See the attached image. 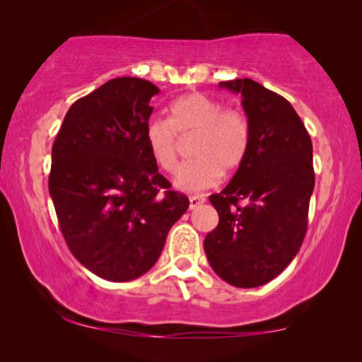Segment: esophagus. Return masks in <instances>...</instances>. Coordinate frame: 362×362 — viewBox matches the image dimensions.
Segmentation results:
<instances>
[{"instance_id":"34e87169","label":"esophagus","mask_w":362,"mask_h":362,"mask_svg":"<svg viewBox=\"0 0 362 362\" xmlns=\"http://www.w3.org/2000/svg\"><path fill=\"white\" fill-rule=\"evenodd\" d=\"M204 201H206L204 196H199V194L189 196V209H196V207H199Z\"/></svg>"}]
</instances>
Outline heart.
<instances>
[{
    "label": "heart",
    "instance_id": "1",
    "mask_svg": "<svg viewBox=\"0 0 362 362\" xmlns=\"http://www.w3.org/2000/svg\"><path fill=\"white\" fill-rule=\"evenodd\" d=\"M194 158L175 173L181 191H201L214 186L222 171L239 170L249 150V123L239 110L194 92L177 97L170 105V120H151L146 127V146L163 171H173L180 153V136H192Z\"/></svg>",
    "mask_w": 362,
    "mask_h": 362
}]
</instances>
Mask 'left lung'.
<instances>
[{
	"instance_id": "left-lung-1",
	"label": "left lung",
	"mask_w": 362,
	"mask_h": 362,
	"mask_svg": "<svg viewBox=\"0 0 362 362\" xmlns=\"http://www.w3.org/2000/svg\"><path fill=\"white\" fill-rule=\"evenodd\" d=\"M219 86L242 95L249 150L229 185L209 196L219 224L206 235L204 250L222 280L255 288L280 275L303 244L315 187L313 145L279 93L250 78Z\"/></svg>"
}]
</instances>
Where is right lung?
Here are the masks:
<instances>
[{
    "label": "right lung",
    "instance_id": "add662e5",
    "mask_svg": "<svg viewBox=\"0 0 362 362\" xmlns=\"http://www.w3.org/2000/svg\"><path fill=\"white\" fill-rule=\"evenodd\" d=\"M155 83L112 78L72 103L52 146L49 194L69 250L100 279L130 281L156 264L189 207L146 146Z\"/></svg>",
    "mask_w": 362,
    "mask_h": 362
}]
</instances>
